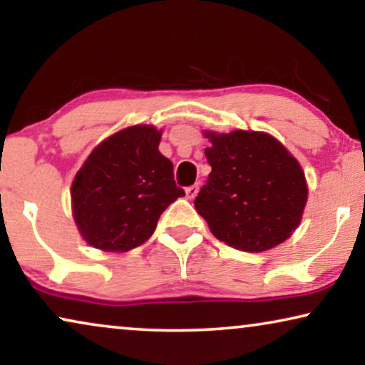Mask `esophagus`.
I'll use <instances>...</instances> for the list:
<instances>
[{
	"label": "esophagus",
	"mask_w": 365,
	"mask_h": 365,
	"mask_svg": "<svg viewBox=\"0 0 365 365\" xmlns=\"http://www.w3.org/2000/svg\"><path fill=\"white\" fill-rule=\"evenodd\" d=\"M197 191H199V186H197V184H194V186H189V187H186V197H187V199H194V197H196Z\"/></svg>",
	"instance_id": "1"
}]
</instances>
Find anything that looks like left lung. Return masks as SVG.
<instances>
[{"label":"left lung","instance_id":"8db88e82","mask_svg":"<svg viewBox=\"0 0 365 365\" xmlns=\"http://www.w3.org/2000/svg\"><path fill=\"white\" fill-rule=\"evenodd\" d=\"M212 171L194 206L219 241L262 252L292 236L307 202V181L297 159L261 131H204Z\"/></svg>","mask_w":365,"mask_h":365}]
</instances>
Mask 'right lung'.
Instances as JSON below:
<instances>
[{"label":"right lung","instance_id":"obj_1","mask_svg":"<svg viewBox=\"0 0 365 365\" xmlns=\"http://www.w3.org/2000/svg\"><path fill=\"white\" fill-rule=\"evenodd\" d=\"M163 131L136 124L98 144L71 184L78 231L104 252H128L148 241L159 216L184 196L173 163L159 153Z\"/></svg>","mask_w":365,"mask_h":365}]
</instances>
